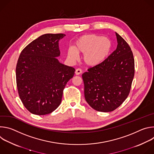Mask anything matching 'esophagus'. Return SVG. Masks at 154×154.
Wrapping results in <instances>:
<instances>
[{
  "instance_id": "34e87169",
  "label": "esophagus",
  "mask_w": 154,
  "mask_h": 154,
  "mask_svg": "<svg viewBox=\"0 0 154 154\" xmlns=\"http://www.w3.org/2000/svg\"><path fill=\"white\" fill-rule=\"evenodd\" d=\"M82 70L80 69H77L76 70H75V74H76V75H80V74H82Z\"/></svg>"
}]
</instances>
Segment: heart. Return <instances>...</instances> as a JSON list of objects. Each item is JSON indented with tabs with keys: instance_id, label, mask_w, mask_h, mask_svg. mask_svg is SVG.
Returning <instances> with one entry per match:
<instances>
[{
	"instance_id": "1",
	"label": "heart",
	"mask_w": 154,
	"mask_h": 154,
	"mask_svg": "<svg viewBox=\"0 0 154 154\" xmlns=\"http://www.w3.org/2000/svg\"><path fill=\"white\" fill-rule=\"evenodd\" d=\"M111 48V42L106 37L96 35H86L79 38L74 47L69 49L68 56L72 60L77 58V54H83V61L89 66L100 64L107 57Z\"/></svg>"
}]
</instances>
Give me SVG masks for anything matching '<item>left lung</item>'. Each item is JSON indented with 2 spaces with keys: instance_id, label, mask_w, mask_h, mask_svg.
Masks as SVG:
<instances>
[{
  "instance_id": "1",
  "label": "left lung",
  "mask_w": 154,
  "mask_h": 154,
  "mask_svg": "<svg viewBox=\"0 0 154 154\" xmlns=\"http://www.w3.org/2000/svg\"><path fill=\"white\" fill-rule=\"evenodd\" d=\"M116 49L100 64L82 74L85 98L98 112H112L128 97L135 74L134 55L127 42L116 33Z\"/></svg>"
}]
</instances>
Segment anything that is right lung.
<instances>
[{
  "instance_id": "obj_1",
  "label": "right lung",
  "mask_w": 154,
  "mask_h": 154,
  "mask_svg": "<svg viewBox=\"0 0 154 154\" xmlns=\"http://www.w3.org/2000/svg\"><path fill=\"white\" fill-rule=\"evenodd\" d=\"M63 33H48L22 51L16 68L19 97L31 113L49 114L60 105L63 90L75 69L60 63L58 41Z\"/></svg>"
}]
</instances>
